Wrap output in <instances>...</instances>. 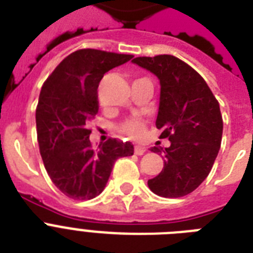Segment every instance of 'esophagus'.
Masks as SVG:
<instances>
[{
  "instance_id": "1",
  "label": "esophagus",
  "mask_w": 253,
  "mask_h": 253,
  "mask_svg": "<svg viewBox=\"0 0 253 253\" xmlns=\"http://www.w3.org/2000/svg\"><path fill=\"white\" fill-rule=\"evenodd\" d=\"M134 152H135V155H139V156H140V155H143L144 152H146V148L142 146H135Z\"/></svg>"
}]
</instances>
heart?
I'll list each match as a JSON object with an SVG mask.
<instances>
[{"mask_svg": "<svg viewBox=\"0 0 253 253\" xmlns=\"http://www.w3.org/2000/svg\"><path fill=\"white\" fill-rule=\"evenodd\" d=\"M143 128H144V125H143L142 121L139 119H131V121H127L125 125L122 126V131L126 132L127 135H130L132 138H136L143 132Z\"/></svg>", "mask_w": 253, "mask_h": 253, "instance_id": "heart-1", "label": "heart"}]
</instances>
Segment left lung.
I'll list each match as a JSON object with an SVG mask.
<instances>
[{
	"label": "left lung",
	"mask_w": 253,
	"mask_h": 253,
	"mask_svg": "<svg viewBox=\"0 0 253 253\" xmlns=\"http://www.w3.org/2000/svg\"><path fill=\"white\" fill-rule=\"evenodd\" d=\"M132 63L160 81L156 127L163 131L160 138L170 142L163 150L164 168L148 180V186L166 198L186 196L209 176L219 152L223 132L219 103L206 81L172 55L135 57Z\"/></svg>",
	"instance_id": "8db88e82"
}]
</instances>
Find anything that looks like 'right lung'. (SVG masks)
Segmentation results:
<instances>
[{
    "label": "right lung",
    "instance_id": "right-lung-1",
    "mask_svg": "<svg viewBox=\"0 0 253 253\" xmlns=\"http://www.w3.org/2000/svg\"><path fill=\"white\" fill-rule=\"evenodd\" d=\"M132 55L79 49L57 65L42 86L37 132L45 170L60 192L73 200L102 193L117 159L134 155V146L109 139L94 150L87 122L98 113L99 81Z\"/></svg>",
    "mask_w": 253,
    "mask_h": 253
}]
</instances>
